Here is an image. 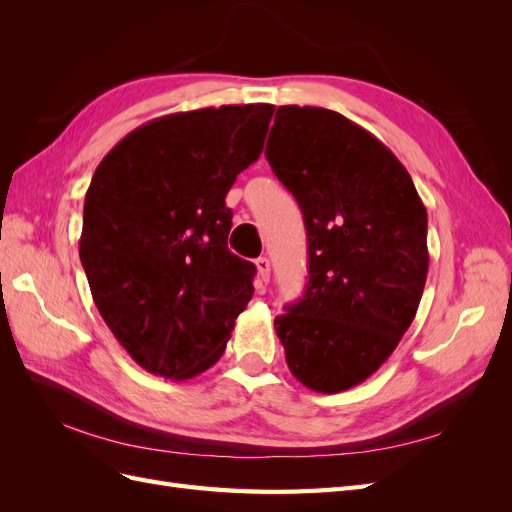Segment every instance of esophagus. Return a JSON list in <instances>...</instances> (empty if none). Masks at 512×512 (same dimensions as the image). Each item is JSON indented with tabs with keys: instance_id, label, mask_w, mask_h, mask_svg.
<instances>
[{
	"instance_id": "esophagus-1",
	"label": "esophagus",
	"mask_w": 512,
	"mask_h": 512,
	"mask_svg": "<svg viewBox=\"0 0 512 512\" xmlns=\"http://www.w3.org/2000/svg\"><path fill=\"white\" fill-rule=\"evenodd\" d=\"M256 269H258V280L267 284L269 277H271V262H269V258L260 256V258L256 260Z\"/></svg>"
}]
</instances>
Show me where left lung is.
<instances>
[{
  "mask_svg": "<svg viewBox=\"0 0 512 512\" xmlns=\"http://www.w3.org/2000/svg\"><path fill=\"white\" fill-rule=\"evenodd\" d=\"M265 156L307 230L309 280L275 331L294 378L342 393L378 371L416 316L427 209L393 151L329 108H277Z\"/></svg>",
  "mask_w": 512,
  "mask_h": 512,
  "instance_id": "obj_1",
  "label": "left lung"
}]
</instances>
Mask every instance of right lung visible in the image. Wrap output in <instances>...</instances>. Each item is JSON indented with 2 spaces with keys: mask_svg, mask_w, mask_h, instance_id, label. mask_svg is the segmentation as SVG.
<instances>
[{
  "mask_svg": "<svg viewBox=\"0 0 512 512\" xmlns=\"http://www.w3.org/2000/svg\"><path fill=\"white\" fill-rule=\"evenodd\" d=\"M273 104H228L143 123L89 183L79 254L117 342L149 374L190 380L218 363L254 294L228 250L226 194L265 145Z\"/></svg>",
  "mask_w": 512,
  "mask_h": 512,
  "instance_id": "1",
  "label": "right lung"
}]
</instances>
